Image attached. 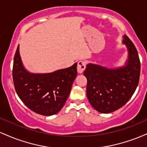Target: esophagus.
<instances>
[{
  "label": "esophagus",
  "mask_w": 147,
  "mask_h": 147,
  "mask_svg": "<svg viewBox=\"0 0 147 147\" xmlns=\"http://www.w3.org/2000/svg\"><path fill=\"white\" fill-rule=\"evenodd\" d=\"M86 68V62L84 61H79L77 64V72L79 74H82Z\"/></svg>",
  "instance_id": "esophagus-1"
}]
</instances>
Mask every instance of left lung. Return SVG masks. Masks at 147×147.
I'll return each mask as SVG.
<instances>
[{"mask_svg":"<svg viewBox=\"0 0 147 147\" xmlns=\"http://www.w3.org/2000/svg\"><path fill=\"white\" fill-rule=\"evenodd\" d=\"M122 42L128 52L124 65L109 68L88 63L84 72L88 82V99L102 113H110L122 107L132 97L139 83L140 62L137 50L126 35L123 36Z\"/></svg>","mask_w":147,"mask_h":147,"instance_id":"left-lung-1","label":"left lung"}]
</instances>
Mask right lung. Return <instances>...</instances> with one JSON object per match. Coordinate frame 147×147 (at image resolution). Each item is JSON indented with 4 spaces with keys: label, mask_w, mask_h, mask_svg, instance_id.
Masks as SVG:
<instances>
[{
    "label": "right lung",
    "mask_w": 147,
    "mask_h": 147,
    "mask_svg": "<svg viewBox=\"0 0 147 147\" xmlns=\"http://www.w3.org/2000/svg\"><path fill=\"white\" fill-rule=\"evenodd\" d=\"M77 63L49 73L28 71L18 46L14 59L13 80L16 93L30 110L45 116L59 112L66 102L77 75Z\"/></svg>",
    "instance_id": "1"
}]
</instances>
